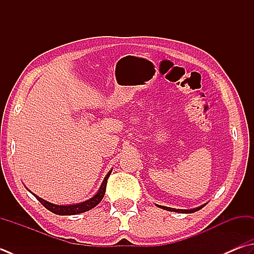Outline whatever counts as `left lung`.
I'll return each instance as SVG.
<instances>
[{"label": "left lung", "instance_id": "obj_1", "mask_svg": "<svg viewBox=\"0 0 254 254\" xmlns=\"http://www.w3.org/2000/svg\"><path fill=\"white\" fill-rule=\"evenodd\" d=\"M207 203H203L201 205H199L197 208H193V209H175V208H170V207H165V205H160V204H156L158 208H161L164 210H167V211H172V212H179V213H193L195 211H198V210L202 209L204 205Z\"/></svg>", "mask_w": 254, "mask_h": 254}]
</instances>
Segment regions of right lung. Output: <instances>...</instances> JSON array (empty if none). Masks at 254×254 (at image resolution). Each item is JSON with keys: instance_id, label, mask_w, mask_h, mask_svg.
I'll return each instance as SVG.
<instances>
[{"instance_id": "obj_1", "label": "right lung", "mask_w": 254, "mask_h": 254, "mask_svg": "<svg viewBox=\"0 0 254 254\" xmlns=\"http://www.w3.org/2000/svg\"><path fill=\"white\" fill-rule=\"evenodd\" d=\"M112 170H109L108 174L105 177L102 185H100L99 189L96 193H95L92 198H89L87 200H85L83 202H79V203H73V204H55V203H52L46 201V200L42 199L41 197H38L35 193H33L32 191L30 192L33 193V195L40 201L44 207L50 210L51 212L55 213V214H60V216H74V214H78V213H83L86 211H89L90 209H93L96 207V205L102 201V199L104 198V194H105V191H106V185H107V179L108 177L111 176L112 174Z\"/></svg>"}]
</instances>
